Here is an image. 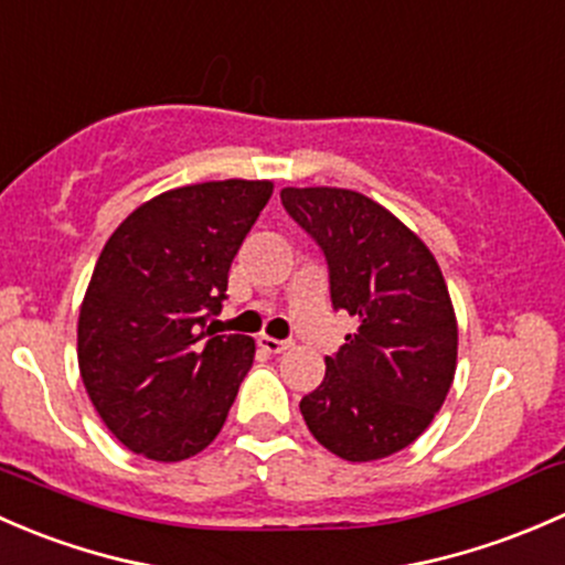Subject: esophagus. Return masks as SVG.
I'll use <instances>...</instances> for the list:
<instances>
[{"mask_svg":"<svg viewBox=\"0 0 565 565\" xmlns=\"http://www.w3.org/2000/svg\"><path fill=\"white\" fill-rule=\"evenodd\" d=\"M258 345L264 348V351H269V353H282V351H288V348H290V340H275V337L260 334Z\"/></svg>","mask_w":565,"mask_h":565,"instance_id":"esophagus-1","label":"esophagus"}]
</instances>
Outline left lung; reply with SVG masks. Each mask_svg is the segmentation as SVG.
Listing matches in <instances>:
<instances>
[{"label": "left lung", "instance_id": "left-lung-1", "mask_svg": "<svg viewBox=\"0 0 565 565\" xmlns=\"http://www.w3.org/2000/svg\"><path fill=\"white\" fill-rule=\"evenodd\" d=\"M280 198L321 247L331 307L359 321L326 356L301 416L318 444L348 462L397 455L429 427L455 381L457 321L438 260L362 193L285 188Z\"/></svg>", "mask_w": 565, "mask_h": 565}]
</instances>
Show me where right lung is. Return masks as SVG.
Returning a JSON list of instances; mask_svg holds the SVG:
<instances>
[{"mask_svg":"<svg viewBox=\"0 0 565 565\" xmlns=\"http://www.w3.org/2000/svg\"><path fill=\"white\" fill-rule=\"evenodd\" d=\"M271 182H203L138 206L97 258L78 367L106 427L136 455L179 462L223 429L255 342L212 331L228 271Z\"/></svg>","mask_w":565,"mask_h":565,"instance_id":"right-lung-1","label":"right lung"}]
</instances>
